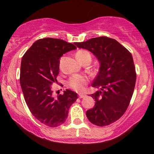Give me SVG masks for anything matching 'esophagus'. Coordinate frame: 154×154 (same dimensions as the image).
Returning <instances> with one entry per match:
<instances>
[{
    "instance_id": "esophagus-1",
    "label": "esophagus",
    "mask_w": 154,
    "mask_h": 154,
    "mask_svg": "<svg viewBox=\"0 0 154 154\" xmlns=\"http://www.w3.org/2000/svg\"><path fill=\"white\" fill-rule=\"evenodd\" d=\"M79 98H83L84 97H85V94H83V93H79Z\"/></svg>"
}]
</instances>
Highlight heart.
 I'll list each match as a JSON object with an SVG mask.
<instances>
[{
    "label": "heart",
    "mask_w": 154,
    "mask_h": 154,
    "mask_svg": "<svg viewBox=\"0 0 154 154\" xmlns=\"http://www.w3.org/2000/svg\"><path fill=\"white\" fill-rule=\"evenodd\" d=\"M75 57L78 60L83 63L85 61H89L90 62L92 57L90 52L85 50H80L75 53ZM88 83L87 76L81 74H75L70 77L67 81V85L71 89L78 92H82L85 90V86Z\"/></svg>",
    "instance_id": "obj_1"
}]
</instances>
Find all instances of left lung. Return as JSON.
<instances>
[{
    "instance_id": "left-lung-1",
    "label": "left lung",
    "mask_w": 154,
    "mask_h": 154,
    "mask_svg": "<svg viewBox=\"0 0 154 154\" xmlns=\"http://www.w3.org/2000/svg\"><path fill=\"white\" fill-rule=\"evenodd\" d=\"M74 44L92 52L100 62L92 83L100 90L91 94L95 104L86 116L95 125H110L125 113L133 94L137 74L132 54L116 40L105 36Z\"/></svg>"
}]
</instances>
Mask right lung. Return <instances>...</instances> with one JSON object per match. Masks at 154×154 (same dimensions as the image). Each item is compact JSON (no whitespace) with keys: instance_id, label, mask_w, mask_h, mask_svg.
I'll list each match as a JSON object with an SVG mask.
<instances>
[{"instance_id":"right-lung-1","label":"right lung","mask_w":154,"mask_h":154,"mask_svg":"<svg viewBox=\"0 0 154 154\" xmlns=\"http://www.w3.org/2000/svg\"><path fill=\"white\" fill-rule=\"evenodd\" d=\"M75 49L64 40L45 38L33 43L22 57L20 81L25 102L33 116L49 127L66 121L71 105L78 98L69 90L54 98L52 90V84L57 83L60 57Z\"/></svg>"}]
</instances>
